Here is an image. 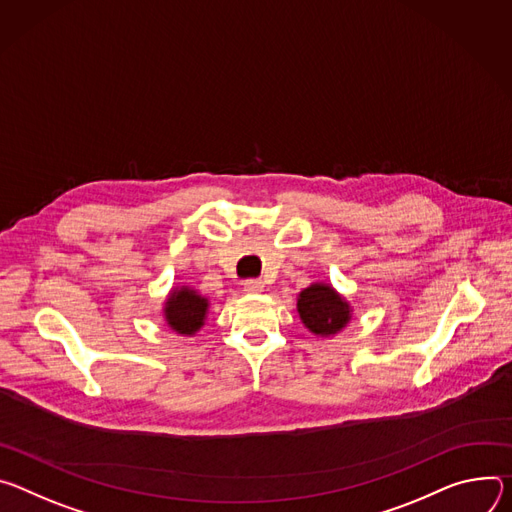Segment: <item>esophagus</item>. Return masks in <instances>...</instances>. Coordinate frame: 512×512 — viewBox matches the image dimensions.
Wrapping results in <instances>:
<instances>
[{"label":"esophagus","mask_w":512,"mask_h":512,"mask_svg":"<svg viewBox=\"0 0 512 512\" xmlns=\"http://www.w3.org/2000/svg\"><path fill=\"white\" fill-rule=\"evenodd\" d=\"M244 291L250 293V295H258V293L264 291V282L260 278H248L244 282Z\"/></svg>","instance_id":"1"}]
</instances>
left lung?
I'll return each mask as SVG.
<instances>
[{"label":"left lung","instance_id":"left-lung-1","mask_svg":"<svg viewBox=\"0 0 512 512\" xmlns=\"http://www.w3.org/2000/svg\"><path fill=\"white\" fill-rule=\"evenodd\" d=\"M297 311L303 325L319 337L335 335L352 321V305L327 282H313L303 289L297 297Z\"/></svg>","mask_w":512,"mask_h":512}]
</instances>
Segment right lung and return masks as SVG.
I'll list each match as a JSON object with an SVG mask.
<instances>
[{
  "instance_id": "obj_1",
  "label": "right lung",
  "mask_w": 512,
  "mask_h": 512,
  "mask_svg": "<svg viewBox=\"0 0 512 512\" xmlns=\"http://www.w3.org/2000/svg\"><path fill=\"white\" fill-rule=\"evenodd\" d=\"M209 299L203 297L193 287H175L168 293L162 315L166 325L179 335H195L207 319Z\"/></svg>"
}]
</instances>
